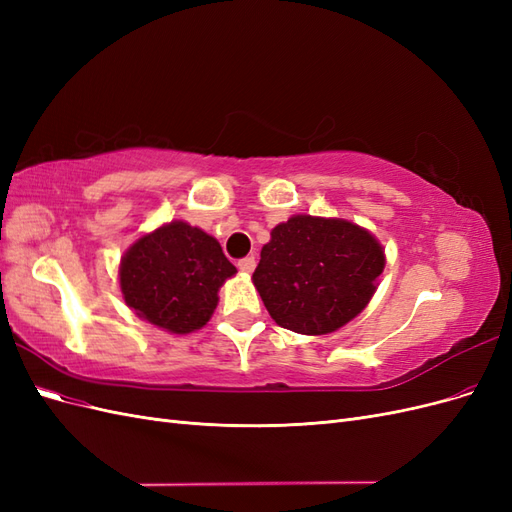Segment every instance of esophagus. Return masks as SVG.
Segmentation results:
<instances>
[{"instance_id":"obj_1","label":"esophagus","mask_w":512,"mask_h":512,"mask_svg":"<svg viewBox=\"0 0 512 512\" xmlns=\"http://www.w3.org/2000/svg\"><path fill=\"white\" fill-rule=\"evenodd\" d=\"M239 271L241 273H245V275H250L254 269H256V260H254V256H247V258H243V260H239Z\"/></svg>"}]
</instances>
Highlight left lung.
<instances>
[{
    "instance_id": "obj_1",
    "label": "left lung",
    "mask_w": 512,
    "mask_h": 512,
    "mask_svg": "<svg viewBox=\"0 0 512 512\" xmlns=\"http://www.w3.org/2000/svg\"><path fill=\"white\" fill-rule=\"evenodd\" d=\"M384 265V247L367 228L342 218L292 215L262 245L252 282L280 327L327 335L363 312Z\"/></svg>"
}]
</instances>
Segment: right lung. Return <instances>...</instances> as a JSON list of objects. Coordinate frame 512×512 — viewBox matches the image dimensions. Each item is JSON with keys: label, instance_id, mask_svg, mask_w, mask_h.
<instances>
[{"label": "right lung", "instance_id": "1", "mask_svg": "<svg viewBox=\"0 0 512 512\" xmlns=\"http://www.w3.org/2000/svg\"><path fill=\"white\" fill-rule=\"evenodd\" d=\"M235 273L218 239L173 220L128 247L119 262V288L138 318L188 335L211 320L222 284Z\"/></svg>", "mask_w": 512, "mask_h": 512}]
</instances>
